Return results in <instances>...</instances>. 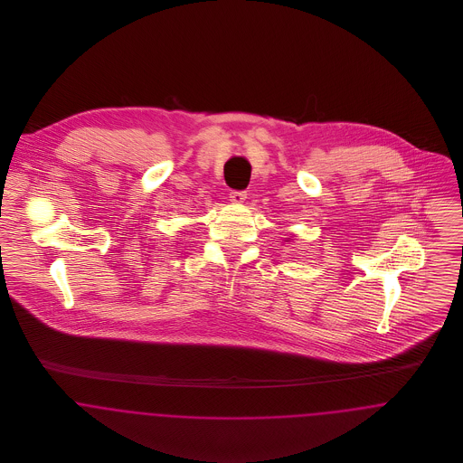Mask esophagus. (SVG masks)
I'll list each match as a JSON object with an SVG mask.
<instances>
[{
    "instance_id": "34e87169",
    "label": "esophagus",
    "mask_w": 463,
    "mask_h": 463,
    "mask_svg": "<svg viewBox=\"0 0 463 463\" xmlns=\"http://www.w3.org/2000/svg\"><path fill=\"white\" fill-rule=\"evenodd\" d=\"M229 198H231L232 203H238V204H240V203H242V201L246 199V193H244V191H232V193L229 194Z\"/></svg>"
}]
</instances>
